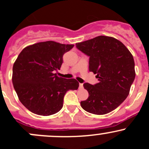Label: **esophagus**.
Here are the masks:
<instances>
[{"mask_svg": "<svg viewBox=\"0 0 149 149\" xmlns=\"http://www.w3.org/2000/svg\"><path fill=\"white\" fill-rule=\"evenodd\" d=\"M79 89H82V88H83V84L79 83Z\"/></svg>", "mask_w": 149, "mask_h": 149, "instance_id": "obj_1", "label": "esophagus"}]
</instances>
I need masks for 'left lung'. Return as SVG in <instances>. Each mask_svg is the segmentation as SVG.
Segmentation results:
<instances>
[{
  "label": "left lung",
  "instance_id": "left-lung-1",
  "mask_svg": "<svg viewBox=\"0 0 149 149\" xmlns=\"http://www.w3.org/2000/svg\"><path fill=\"white\" fill-rule=\"evenodd\" d=\"M76 46L90 57L89 71L98 80L94 85L84 83L89 96L81 101V107L98 115L111 112L126 99L135 79L132 54L121 41L104 35L77 42Z\"/></svg>",
  "mask_w": 149,
  "mask_h": 149
}]
</instances>
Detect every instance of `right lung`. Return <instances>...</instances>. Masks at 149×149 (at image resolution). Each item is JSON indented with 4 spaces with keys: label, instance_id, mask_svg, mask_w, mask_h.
I'll use <instances>...</instances> for the list:
<instances>
[{
    "label": "right lung",
    "instance_id": "right-lung-1",
    "mask_svg": "<svg viewBox=\"0 0 149 149\" xmlns=\"http://www.w3.org/2000/svg\"><path fill=\"white\" fill-rule=\"evenodd\" d=\"M74 45L54 41L40 42L25 47L13 66L12 82L22 104L34 114L49 116L63 107L64 96L79 87L75 79L56 76L63 55Z\"/></svg>",
    "mask_w": 149,
    "mask_h": 149
}]
</instances>
